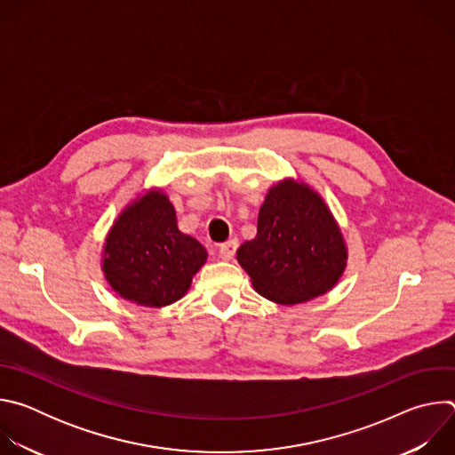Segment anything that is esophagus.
<instances>
[{"instance_id": "esophagus-1", "label": "esophagus", "mask_w": 455, "mask_h": 455, "mask_svg": "<svg viewBox=\"0 0 455 455\" xmlns=\"http://www.w3.org/2000/svg\"><path fill=\"white\" fill-rule=\"evenodd\" d=\"M235 250H237V241L235 239H230L223 244H220V257L223 259V261H230V259H234L235 255Z\"/></svg>"}]
</instances>
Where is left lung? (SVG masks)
I'll use <instances>...</instances> for the list:
<instances>
[{
	"mask_svg": "<svg viewBox=\"0 0 455 455\" xmlns=\"http://www.w3.org/2000/svg\"><path fill=\"white\" fill-rule=\"evenodd\" d=\"M347 243L320 192L300 178L275 181L259 209L257 234L237 250L253 290L281 306L328 293L347 267Z\"/></svg>",
	"mask_w": 455,
	"mask_h": 455,
	"instance_id": "8db88e82",
	"label": "left lung"
}]
</instances>
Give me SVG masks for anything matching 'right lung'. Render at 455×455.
<instances>
[{"label": "right lung", "instance_id": "obj_1", "mask_svg": "<svg viewBox=\"0 0 455 455\" xmlns=\"http://www.w3.org/2000/svg\"><path fill=\"white\" fill-rule=\"evenodd\" d=\"M207 257L198 239L180 232L174 205L164 188L149 187L109 227L100 270L120 299L144 307H165L187 295Z\"/></svg>", "mask_w": 455, "mask_h": 455}]
</instances>
